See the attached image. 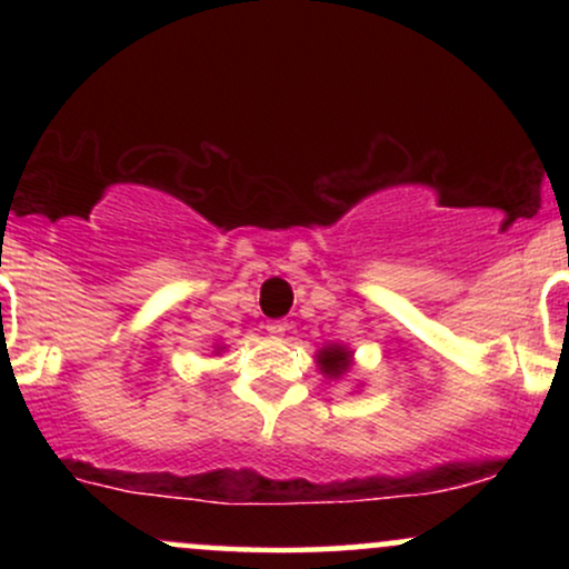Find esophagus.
I'll return each mask as SVG.
<instances>
[{
    "label": "esophagus",
    "instance_id": "obj_1",
    "mask_svg": "<svg viewBox=\"0 0 569 569\" xmlns=\"http://www.w3.org/2000/svg\"><path fill=\"white\" fill-rule=\"evenodd\" d=\"M267 335H270L272 339H283L286 337V323L283 321H270L264 326Z\"/></svg>",
    "mask_w": 569,
    "mask_h": 569
}]
</instances>
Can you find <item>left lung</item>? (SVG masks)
Listing matches in <instances>:
<instances>
[{"mask_svg":"<svg viewBox=\"0 0 569 569\" xmlns=\"http://www.w3.org/2000/svg\"><path fill=\"white\" fill-rule=\"evenodd\" d=\"M318 371L326 377V380H342L345 375L352 369L356 358H352V350L348 345H323L321 350L316 352Z\"/></svg>","mask_w":569,"mask_h":569,"instance_id":"obj_1","label":"left lung"}]
</instances>
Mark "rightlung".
Wrapping results in <instances>:
<instances>
[{"label": "right lung", "instance_id": "add662e5", "mask_svg": "<svg viewBox=\"0 0 569 569\" xmlns=\"http://www.w3.org/2000/svg\"><path fill=\"white\" fill-rule=\"evenodd\" d=\"M213 352H217V356H221V352H224V345H217V348H213Z\"/></svg>", "mask_w": 569, "mask_h": 569}]
</instances>
